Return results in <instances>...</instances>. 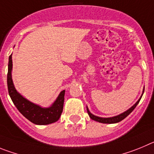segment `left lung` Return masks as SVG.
<instances>
[{"label": "left lung", "mask_w": 154, "mask_h": 154, "mask_svg": "<svg viewBox=\"0 0 154 154\" xmlns=\"http://www.w3.org/2000/svg\"><path fill=\"white\" fill-rule=\"evenodd\" d=\"M143 92H144V89H143ZM143 94L142 95H141V97H140V99L138 100L137 101V103H135L134 105H133L132 106H131L130 109H128V110H127V111L124 112V113H120V114L117 115V116H115V117H106V118H104V117H97V116H95V115L92 114V113L90 112V110H88V108H87V113H88V115H89V117H91L92 120H95V121H97V122H100V123H103V124H115V123H118V122L121 121V120H124V118H126V117L128 116L130 113H131V112L133 111V110L135 109V107L137 106V105L139 103L141 97H142L143 96Z\"/></svg>", "instance_id": "obj_1"}]
</instances>
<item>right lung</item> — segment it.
Returning <instances> with one entry per match:
<instances>
[{
  "label": "right lung",
  "instance_id": "obj_1",
  "mask_svg": "<svg viewBox=\"0 0 154 154\" xmlns=\"http://www.w3.org/2000/svg\"><path fill=\"white\" fill-rule=\"evenodd\" d=\"M12 54H11L9 57L8 71V93L14 104L20 113L33 124L37 125H47L57 121L63 112L65 91L60 93L56 100L51 106L41 107L39 105L29 101L17 91L12 80Z\"/></svg>",
  "mask_w": 154,
  "mask_h": 154
}]
</instances>
